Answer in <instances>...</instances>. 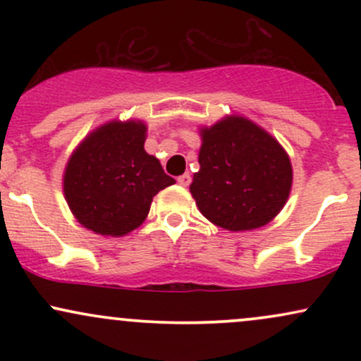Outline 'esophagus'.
I'll use <instances>...</instances> for the list:
<instances>
[{"label":"esophagus","mask_w":361,"mask_h":361,"mask_svg":"<svg viewBox=\"0 0 361 361\" xmlns=\"http://www.w3.org/2000/svg\"><path fill=\"white\" fill-rule=\"evenodd\" d=\"M178 183H180L181 186H188L190 183H192V176H190V173H185V175H181L180 178H178Z\"/></svg>","instance_id":"1"}]
</instances>
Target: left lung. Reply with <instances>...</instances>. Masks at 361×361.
I'll list each match as a JSON object with an SVG mask.
<instances>
[{
	"mask_svg": "<svg viewBox=\"0 0 361 361\" xmlns=\"http://www.w3.org/2000/svg\"><path fill=\"white\" fill-rule=\"evenodd\" d=\"M200 169L190 193L205 219L231 233L259 229L287 204L292 163L270 132L243 115L200 127Z\"/></svg>",
	"mask_w": 361,
	"mask_h": 361,
	"instance_id": "obj_1",
	"label": "left lung"
}]
</instances>
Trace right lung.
<instances>
[{
  "instance_id": "add662e5",
  "label": "right lung",
  "mask_w": 361,
  "mask_h": 361,
  "mask_svg": "<svg viewBox=\"0 0 361 361\" xmlns=\"http://www.w3.org/2000/svg\"><path fill=\"white\" fill-rule=\"evenodd\" d=\"M142 120H110L78 144L62 190L78 222L94 234L122 238L146 221L152 198L175 183L144 149Z\"/></svg>"
}]
</instances>
